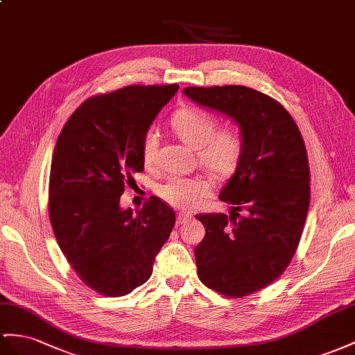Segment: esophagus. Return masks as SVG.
<instances>
[{
	"label": "esophagus",
	"mask_w": 355,
	"mask_h": 355,
	"mask_svg": "<svg viewBox=\"0 0 355 355\" xmlns=\"http://www.w3.org/2000/svg\"><path fill=\"white\" fill-rule=\"evenodd\" d=\"M190 217H192V216H189V214H183V213H180V214L177 216V223H178V225H183V223H186L187 220H190Z\"/></svg>",
	"instance_id": "obj_1"
}]
</instances>
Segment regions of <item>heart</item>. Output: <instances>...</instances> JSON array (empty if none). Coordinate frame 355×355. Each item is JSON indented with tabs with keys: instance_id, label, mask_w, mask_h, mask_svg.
Returning a JSON list of instances; mask_svg holds the SVG:
<instances>
[{
	"instance_id": "b5f03b06",
	"label": "heart",
	"mask_w": 355,
	"mask_h": 355,
	"mask_svg": "<svg viewBox=\"0 0 355 355\" xmlns=\"http://www.w3.org/2000/svg\"><path fill=\"white\" fill-rule=\"evenodd\" d=\"M171 127L189 147L198 150L201 166L217 178H228L237 171L244 141L241 132L234 125L217 129V120L210 112L199 107H180L171 116ZM159 138L148 130L141 141L144 165L151 168L157 156ZM211 192V183L205 178H171L159 190L162 199L178 210H192Z\"/></svg>"
}]
</instances>
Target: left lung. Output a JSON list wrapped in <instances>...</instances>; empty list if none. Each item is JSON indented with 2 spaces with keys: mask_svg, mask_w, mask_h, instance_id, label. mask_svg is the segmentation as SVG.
<instances>
[{
  "mask_svg": "<svg viewBox=\"0 0 355 355\" xmlns=\"http://www.w3.org/2000/svg\"><path fill=\"white\" fill-rule=\"evenodd\" d=\"M195 103L228 115L244 141L237 171L219 199L231 214H196L205 237L195 249L198 276L225 297L264 289L293 259L311 202L303 136L277 100L243 85L187 87Z\"/></svg>",
  "mask_w": 355,
  "mask_h": 355,
  "instance_id": "8db88e82",
  "label": "left lung"
}]
</instances>
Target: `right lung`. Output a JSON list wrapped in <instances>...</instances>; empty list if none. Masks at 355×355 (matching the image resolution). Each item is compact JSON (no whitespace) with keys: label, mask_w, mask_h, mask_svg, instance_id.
I'll use <instances>...</instances> for the list:
<instances>
[{"label":"right lung","mask_w":355,"mask_h":355,"mask_svg":"<svg viewBox=\"0 0 355 355\" xmlns=\"http://www.w3.org/2000/svg\"><path fill=\"white\" fill-rule=\"evenodd\" d=\"M178 85H129L87 98L57 139L49 219L61 252L96 293L121 297L145 284L175 213L157 196L123 210L120 196L144 171L141 141Z\"/></svg>","instance_id":"obj_1"}]
</instances>
